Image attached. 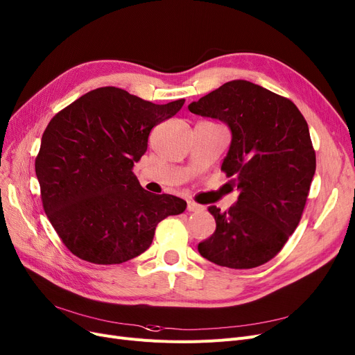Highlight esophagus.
Listing matches in <instances>:
<instances>
[{"mask_svg": "<svg viewBox=\"0 0 355 355\" xmlns=\"http://www.w3.org/2000/svg\"><path fill=\"white\" fill-rule=\"evenodd\" d=\"M202 209H204L202 205L196 204V202H193V201H188V211H189V212H200V211H202Z\"/></svg>", "mask_w": 355, "mask_h": 355, "instance_id": "34e87169", "label": "esophagus"}]
</instances>
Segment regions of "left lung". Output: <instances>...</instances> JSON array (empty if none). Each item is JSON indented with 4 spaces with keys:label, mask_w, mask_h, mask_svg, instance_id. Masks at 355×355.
I'll return each mask as SVG.
<instances>
[{
    "label": "left lung",
    "mask_w": 355,
    "mask_h": 355,
    "mask_svg": "<svg viewBox=\"0 0 355 355\" xmlns=\"http://www.w3.org/2000/svg\"><path fill=\"white\" fill-rule=\"evenodd\" d=\"M188 109L229 126L221 168L240 192L227 211L208 208L216 232L198 252L220 266H259L287 243L303 214L316 170L307 122L288 98L246 80L223 84Z\"/></svg>",
    "instance_id": "8db88e82"
}]
</instances>
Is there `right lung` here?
I'll return each mask as SVG.
<instances>
[{
    "mask_svg": "<svg viewBox=\"0 0 355 355\" xmlns=\"http://www.w3.org/2000/svg\"><path fill=\"white\" fill-rule=\"evenodd\" d=\"M183 103L154 105L101 87L51 119L35 170L46 216L76 257L98 265L130 261L150 248L162 220L187 209L178 196L147 192L132 173L150 131Z\"/></svg>",
    "mask_w": 355,
    "mask_h": 355,
    "instance_id": "right-lung-1",
    "label": "right lung"
}]
</instances>
